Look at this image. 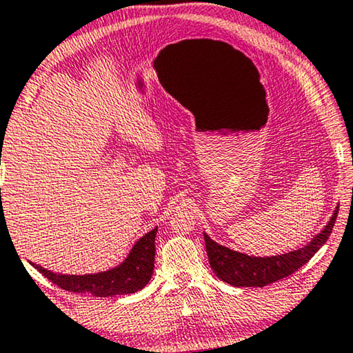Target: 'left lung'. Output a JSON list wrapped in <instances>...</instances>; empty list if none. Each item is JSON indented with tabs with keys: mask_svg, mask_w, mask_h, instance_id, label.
Instances as JSON below:
<instances>
[{
	"mask_svg": "<svg viewBox=\"0 0 353 353\" xmlns=\"http://www.w3.org/2000/svg\"><path fill=\"white\" fill-rule=\"evenodd\" d=\"M337 212H339V205L336 206L330 222L325 225L323 230L316 233L305 246L278 256H248L245 252L233 251L230 248L219 245V243L211 240L206 233H203L211 269L222 281L236 288H262L281 280V278L294 274L297 269L307 264L315 252L325 245L331 235L332 227H334Z\"/></svg>",
	"mask_w": 353,
	"mask_h": 353,
	"instance_id": "obj_1",
	"label": "left lung"
}]
</instances>
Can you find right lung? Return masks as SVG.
Returning a JSON list of instances; mask_svg holds the SVG:
<instances>
[{
    "mask_svg": "<svg viewBox=\"0 0 353 353\" xmlns=\"http://www.w3.org/2000/svg\"><path fill=\"white\" fill-rule=\"evenodd\" d=\"M158 227L145 233L134 243L126 259L113 269L86 275L56 274L44 267L30 262L34 269L56 283L62 290L70 292H89L96 297H108L117 294H132L142 290L150 281L155 264V236Z\"/></svg>",
    "mask_w": 353,
    "mask_h": 353,
    "instance_id": "1",
    "label": "right lung"
}]
</instances>
